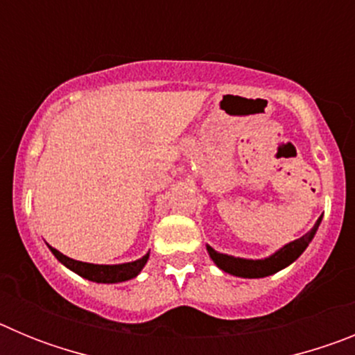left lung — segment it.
Listing matches in <instances>:
<instances>
[{
  "label": "left lung",
  "instance_id": "1",
  "mask_svg": "<svg viewBox=\"0 0 355 355\" xmlns=\"http://www.w3.org/2000/svg\"><path fill=\"white\" fill-rule=\"evenodd\" d=\"M322 222V216H320L316 224L313 225V229L309 233H306L304 236L297 238V240L290 241L284 247H281L279 250H275L272 256L265 259H245V258H234V256H229V254L216 252L213 247L206 245L209 258L213 259L220 270H224L225 274L236 275V277H245V279H259L266 277V275L277 274L279 270L286 268L288 265L299 258L300 254L306 250V247L311 243V240L315 238L316 231H318V225Z\"/></svg>",
  "mask_w": 355,
  "mask_h": 355
}]
</instances>
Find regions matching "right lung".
I'll return each mask as SVG.
<instances>
[{"mask_svg": "<svg viewBox=\"0 0 355 355\" xmlns=\"http://www.w3.org/2000/svg\"><path fill=\"white\" fill-rule=\"evenodd\" d=\"M49 250L53 252L58 261L62 265H65L69 270H72L74 274L81 275V277L89 279V281H94V283H124V281H130V279L137 277V275L142 272V268L146 266L147 259H149V252L146 256H142L137 261L130 263H119V265H94V263H83L76 261V259L67 258L65 254H62L60 250L53 249L51 245H48Z\"/></svg>", "mask_w": 355, "mask_h": 355, "instance_id": "1", "label": "right lung"}]
</instances>
